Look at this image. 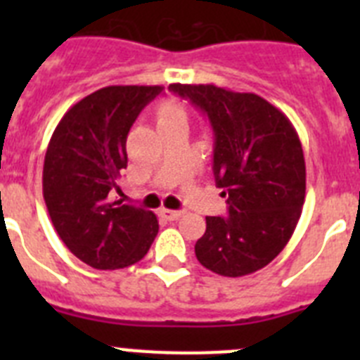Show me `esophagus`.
<instances>
[{
	"instance_id": "34e87169",
	"label": "esophagus",
	"mask_w": 360,
	"mask_h": 360,
	"mask_svg": "<svg viewBox=\"0 0 360 360\" xmlns=\"http://www.w3.org/2000/svg\"><path fill=\"white\" fill-rule=\"evenodd\" d=\"M160 214L164 216L165 219H169V221H174V219L182 218L184 211H173V209H162Z\"/></svg>"
}]
</instances>
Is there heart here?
Segmentation results:
<instances>
[{"instance_id":"heart-1","label":"heart","mask_w":360,"mask_h":360,"mask_svg":"<svg viewBox=\"0 0 360 360\" xmlns=\"http://www.w3.org/2000/svg\"><path fill=\"white\" fill-rule=\"evenodd\" d=\"M180 117H186L184 110L180 106L173 103H164L157 108V122L164 124L169 122V120L180 119Z\"/></svg>"}]
</instances>
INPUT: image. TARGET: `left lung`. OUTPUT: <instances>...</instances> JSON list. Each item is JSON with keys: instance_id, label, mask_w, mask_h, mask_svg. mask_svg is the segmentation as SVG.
<instances>
[{"instance_id": "8db88e82", "label": "left lung", "mask_w": 360, "mask_h": 360, "mask_svg": "<svg viewBox=\"0 0 360 360\" xmlns=\"http://www.w3.org/2000/svg\"><path fill=\"white\" fill-rule=\"evenodd\" d=\"M205 113L214 131L212 171L229 216H207L195 252L205 269L241 278L269 265L303 211L307 165L288 117L256 94L216 84H169Z\"/></svg>"}]
</instances>
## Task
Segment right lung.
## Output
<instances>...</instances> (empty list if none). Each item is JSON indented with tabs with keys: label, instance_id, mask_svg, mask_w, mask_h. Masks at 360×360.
Listing matches in <instances>:
<instances>
[{
	"label": "right lung",
	"instance_id": "obj_1",
	"mask_svg": "<svg viewBox=\"0 0 360 360\" xmlns=\"http://www.w3.org/2000/svg\"><path fill=\"white\" fill-rule=\"evenodd\" d=\"M162 90L101 88L66 111L46 148L43 196L53 229L73 256L97 270L135 265L157 236V216L115 200L113 189L128 165L129 129Z\"/></svg>",
	"mask_w": 360,
	"mask_h": 360
}]
</instances>
